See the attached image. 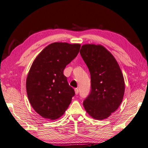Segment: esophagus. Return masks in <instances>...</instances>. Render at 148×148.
<instances>
[{
    "mask_svg": "<svg viewBox=\"0 0 148 148\" xmlns=\"http://www.w3.org/2000/svg\"><path fill=\"white\" fill-rule=\"evenodd\" d=\"M75 94H76V95L79 94V89H78V88H75Z\"/></svg>",
    "mask_w": 148,
    "mask_h": 148,
    "instance_id": "1",
    "label": "esophagus"
}]
</instances>
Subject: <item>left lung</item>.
I'll return each instance as SVG.
<instances>
[{"label":"left lung","instance_id":"8db88e82","mask_svg":"<svg viewBox=\"0 0 148 148\" xmlns=\"http://www.w3.org/2000/svg\"><path fill=\"white\" fill-rule=\"evenodd\" d=\"M80 53L89 69L91 90L83 102L87 113L97 120L108 118L123 99V75L115 58L104 47L85 44Z\"/></svg>","mask_w":148,"mask_h":148}]
</instances>
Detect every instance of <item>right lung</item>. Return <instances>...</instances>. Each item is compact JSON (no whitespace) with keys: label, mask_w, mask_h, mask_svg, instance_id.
<instances>
[{"label":"right lung","mask_w":148,"mask_h":148,"mask_svg":"<svg viewBox=\"0 0 148 148\" xmlns=\"http://www.w3.org/2000/svg\"><path fill=\"white\" fill-rule=\"evenodd\" d=\"M80 48L78 44L52 43L33 62L26 79V91L32 106L42 117L59 118L70 104L75 91L63 71Z\"/></svg>","instance_id":"1"}]
</instances>
